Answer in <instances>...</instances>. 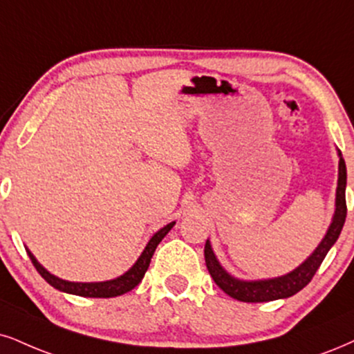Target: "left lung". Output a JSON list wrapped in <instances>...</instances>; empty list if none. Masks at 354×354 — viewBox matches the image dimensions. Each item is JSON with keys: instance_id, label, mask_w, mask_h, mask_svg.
<instances>
[{"instance_id": "left-lung-1", "label": "left lung", "mask_w": 354, "mask_h": 354, "mask_svg": "<svg viewBox=\"0 0 354 354\" xmlns=\"http://www.w3.org/2000/svg\"><path fill=\"white\" fill-rule=\"evenodd\" d=\"M338 151V185L337 195H335V213L331 218V223L326 230L325 236L318 243V246L302 264L297 266L290 272L283 274L279 277L270 279H257V281H244L238 279L226 270L220 264L218 257L213 252L210 239L205 243V263L207 269L213 277V281L225 294L230 297L241 300V302H270V300L287 299L302 290L312 277L315 276L317 269L320 268L322 261L325 259L326 252L331 250L342 233L344 218H346V198H344V190H346V164L342 156V151Z\"/></svg>"}]
</instances>
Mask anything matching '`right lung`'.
Returning <instances> with one entry per match:
<instances>
[{
    "label": "right lung",
    "mask_w": 354,
    "mask_h": 354,
    "mask_svg": "<svg viewBox=\"0 0 354 354\" xmlns=\"http://www.w3.org/2000/svg\"><path fill=\"white\" fill-rule=\"evenodd\" d=\"M176 221L172 223L165 225L164 228H160L159 231H156L152 234L149 241H147L146 248H144L141 256L138 257V261L134 263L131 268L126 270L124 274H121L120 277L110 279V281H103V282H71V281H65V279H60L50 274L44 266L39 263L36 259V256L30 252L28 248V254L32 261L34 268L37 269V272L46 279L47 282L50 283L52 287L60 292H65V294H72V295H80V297H93V299H110V297H118V295H123L126 292L133 290L134 287L138 286L139 282L142 281L144 274H146L147 268H149L152 254H154L157 244L162 241L165 234L169 233L170 230L174 228Z\"/></svg>",
    "instance_id": "add662e5"
}]
</instances>
